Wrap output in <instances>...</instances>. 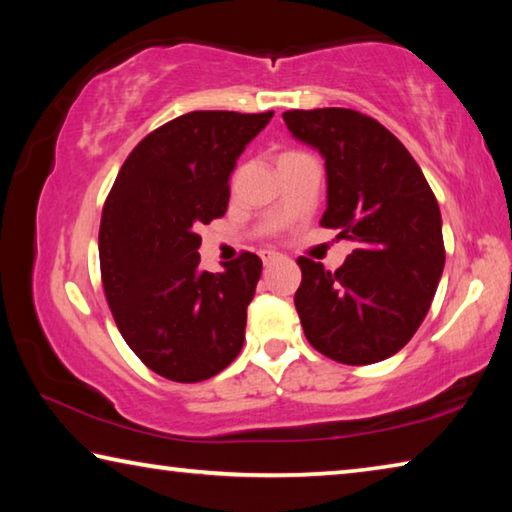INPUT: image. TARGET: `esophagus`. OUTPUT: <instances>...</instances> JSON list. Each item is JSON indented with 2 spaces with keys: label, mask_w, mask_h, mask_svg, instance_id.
<instances>
[{
  "label": "esophagus",
  "mask_w": 512,
  "mask_h": 512,
  "mask_svg": "<svg viewBox=\"0 0 512 512\" xmlns=\"http://www.w3.org/2000/svg\"><path fill=\"white\" fill-rule=\"evenodd\" d=\"M277 259H282V255H277V253H273V250H264L262 253V262H264V266L268 268V266H273Z\"/></svg>",
  "instance_id": "esophagus-1"
}]
</instances>
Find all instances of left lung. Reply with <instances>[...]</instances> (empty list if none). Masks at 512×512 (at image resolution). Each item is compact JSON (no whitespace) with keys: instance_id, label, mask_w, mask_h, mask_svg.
Segmentation results:
<instances>
[{"instance_id":"8db88e82","label":"left lung","mask_w":512,"mask_h":512,"mask_svg":"<svg viewBox=\"0 0 512 512\" xmlns=\"http://www.w3.org/2000/svg\"><path fill=\"white\" fill-rule=\"evenodd\" d=\"M293 137L320 151L327 171L323 228L357 244L336 271L298 257L296 309L325 357L368 366L400 352L431 307L445 266L438 201L397 137L363 112H284Z\"/></svg>"}]
</instances>
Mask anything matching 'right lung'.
<instances>
[{
  "label": "right lung",
  "mask_w": 512,
  "mask_h": 512,
  "mask_svg": "<svg viewBox=\"0 0 512 512\" xmlns=\"http://www.w3.org/2000/svg\"><path fill=\"white\" fill-rule=\"evenodd\" d=\"M273 110H196L155 128L121 164L99 228L101 282L121 336L146 368L194 384L244 345L262 259L207 273L198 228L228 210L230 173Z\"/></svg>",
  "instance_id": "obj_1"
}]
</instances>
